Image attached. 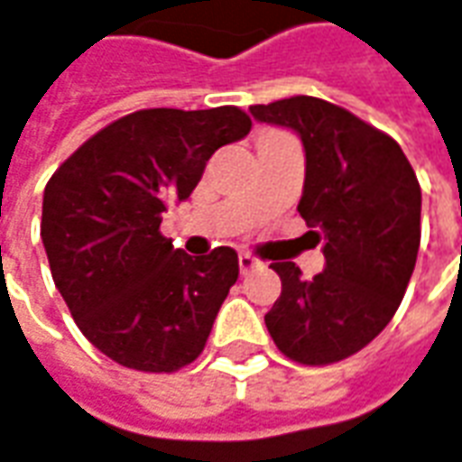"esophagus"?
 Returning a JSON list of instances; mask_svg holds the SVG:
<instances>
[{
    "mask_svg": "<svg viewBox=\"0 0 462 462\" xmlns=\"http://www.w3.org/2000/svg\"><path fill=\"white\" fill-rule=\"evenodd\" d=\"M257 267H260V260H257L254 254H249V252L239 254V270H242V275L252 273V270H257Z\"/></svg>",
    "mask_w": 462,
    "mask_h": 462,
    "instance_id": "1",
    "label": "esophagus"
}]
</instances>
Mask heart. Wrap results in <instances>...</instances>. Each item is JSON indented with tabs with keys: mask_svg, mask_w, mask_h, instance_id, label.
Wrapping results in <instances>:
<instances>
[{
	"mask_svg": "<svg viewBox=\"0 0 462 462\" xmlns=\"http://www.w3.org/2000/svg\"><path fill=\"white\" fill-rule=\"evenodd\" d=\"M267 134H275V132H265V134H263V137H267Z\"/></svg>",
	"mask_w": 462,
	"mask_h": 462,
	"instance_id": "obj_1",
	"label": "heart"
}]
</instances>
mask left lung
I'll list each match as a JSON object with an SVG mask.
<instances>
[{"instance_id": "left-lung-1", "label": "left lung", "mask_w": 462, "mask_h": 462, "mask_svg": "<svg viewBox=\"0 0 462 462\" xmlns=\"http://www.w3.org/2000/svg\"><path fill=\"white\" fill-rule=\"evenodd\" d=\"M257 122L293 129L307 155L299 213L325 239L311 281L273 263L281 296L265 314L278 351L307 366L354 356L387 328L416 267L421 187L401 145L351 111L311 96L249 106Z\"/></svg>"}]
</instances>
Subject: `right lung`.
Returning a JSON list of instances; mask_svg holds the SVG:
<instances>
[{
  "mask_svg": "<svg viewBox=\"0 0 462 462\" xmlns=\"http://www.w3.org/2000/svg\"><path fill=\"white\" fill-rule=\"evenodd\" d=\"M236 106L143 108L96 132L43 189L41 239L61 299L82 335L137 372L192 364L213 330L239 257L218 246L192 257L161 234L210 155L249 134Z\"/></svg>",
  "mask_w": 462,
  "mask_h": 462,
  "instance_id": "add662e5",
  "label": "right lung"
}]
</instances>
